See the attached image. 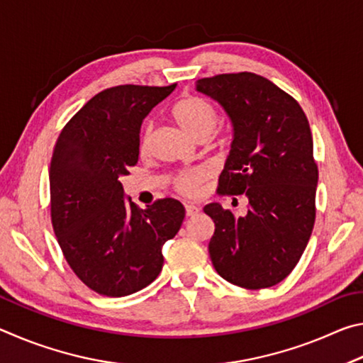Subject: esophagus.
Wrapping results in <instances>:
<instances>
[{"label": "esophagus", "instance_id": "34e87169", "mask_svg": "<svg viewBox=\"0 0 363 363\" xmlns=\"http://www.w3.org/2000/svg\"><path fill=\"white\" fill-rule=\"evenodd\" d=\"M200 211V208L199 206H196V205H186V214H187V216H195V214L196 213H199Z\"/></svg>", "mask_w": 363, "mask_h": 363}]
</instances>
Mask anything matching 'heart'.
<instances>
[{
  "label": "heart",
  "instance_id": "heart-1",
  "mask_svg": "<svg viewBox=\"0 0 363 363\" xmlns=\"http://www.w3.org/2000/svg\"><path fill=\"white\" fill-rule=\"evenodd\" d=\"M174 121L179 125L189 136L199 140H205L210 138L213 131L216 130L219 123V112L216 106L205 97L186 94L177 101L171 108ZM153 121H147L140 136L139 150L140 153H147L150 149L152 136H153ZM211 171L206 167L186 168L176 173L173 177V189L177 194L184 196H194L199 194L201 184L210 179Z\"/></svg>",
  "mask_w": 363,
  "mask_h": 363
}]
</instances>
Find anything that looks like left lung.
Returning <instances> with one entry per match:
<instances>
[{
  "label": "left lung",
  "mask_w": 363,
  "mask_h": 363,
  "mask_svg": "<svg viewBox=\"0 0 363 363\" xmlns=\"http://www.w3.org/2000/svg\"><path fill=\"white\" fill-rule=\"evenodd\" d=\"M233 123V143L219 195H245V216L210 203L213 266L230 284L261 290L296 267L315 223L318 169L309 121L296 99L251 72L201 78ZM237 200V199H235Z\"/></svg>",
  "instance_id": "8db88e82"
}]
</instances>
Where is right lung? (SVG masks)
Segmentation results:
<instances>
[{
    "mask_svg": "<svg viewBox=\"0 0 363 363\" xmlns=\"http://www.w3.org/2000/svg\"><path fill=\"white\" fill-rule=\"evenodd\" d=\"M174 88L104 89L72 116L54 145L52 229L77 277L104 296H128L150 285L163 267L162 245L186 216L174 199H158L140 210L123 196L120 182L138 163L143 120Z\"/></svg>",
    "mask_w": 363,
    "mask_h": 363,
    "instance_id": "1",
    "label": "right lung"
}]
</instances>
